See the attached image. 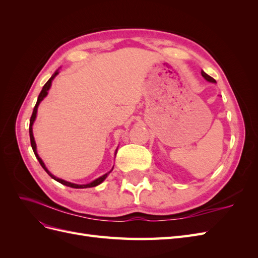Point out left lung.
Wrapping results in <instances>:
<instances>
[{"label":"left lung","mask_w":258,"mask_h":258,"mask_svg":"<svg viewBox=\"0 0 258 258\" xmlns=\"http://www.w3.org/2000/svg\"><path fill=\"white\" fill-rule=\"evenodd\" d=\"M201 75L205 77L206 81H208V82H210V83H216V81H215L214 79H212V77H211V76H209L205 71H201Z\"/></svg>","instance_id":"1"}]
</instances>
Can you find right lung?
I'll return each instance as SVG.
<instances>
[{
    "mask_svg": "<svg viewBox=\"0 0 258 258\" xmlns=\"http://www.w3.org/2000/svg\"><path fill=\"white\" fill-rule=\"evenodd\" d=\"M58 74H59V71L57 70V71L54 72V73L52 74V76L50 77V79L47 81V83H46V84L44 85V87H43V89H42L41 93H40V95H38V98H37V101H36V104H35V106H34V108H33V113H32V116H31V119H30L29 134H30L31 146H32V150H33V152H34V155H35V157L37 158L38 162L41 163V166L43 167V169L46 171V172L48 173V175H50V177H51V178H53V179H54V181H57V182H59V183H61V184H63V185H66V186L72 187V188H88V187H95V186H98L99 184H101V183H102V182L104 181V179L107 177V175H108V174H110V173L112 172V170H113V168H114V167H113L110 171H108L107 173H105V174H103L102 176H100V177L96 178L95 181H92V182H90V183H88V184H75V183H71V182L64 181V179L59 178V177H57V176H54L53 174H51V173L49 172V171H48V169L46 168L44 161L41 159V157H40V156H38V154H37V151H36V143H35V140H34V137H33L32 126H33V123H34V121H35V119H36L37 107H38V105H40V103L42 102V101L44 100V98H45L46 96H47L48 90H49V89H50V87H51V83H52V81H53L54 77H56ZM116 154H117V150H116V152H115V156H116Z\"/></svg>",
    "mask_w": 258,
    "mask_h": 258,
    "instance_id": "1",
    "label": "right lung"
}]
</instances>
